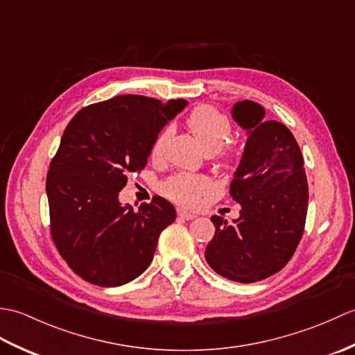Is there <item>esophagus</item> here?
Wrapping results in <instances>:
<instances>
[{"label": "esophagus", "mask_w": 355, "mask_h": 355, "mask_svg": "<svg viewBox=\"0 0 355 355\" xmlns=\"http://www.w3.org/2000/svg\"><path fill=\"white\" fill-rule=\"evenodd\" d=\"M178 216L183 218V220L189 221V220H193V218L197 216V215L192 214V212H187V210H184V209H178Z\"/></svg>", "instance_id": "esophagus-1"}]
</instances>
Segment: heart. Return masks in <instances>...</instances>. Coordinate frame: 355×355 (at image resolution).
Masks as SVG:
<instances>
[{"mask_svg":"<svg viewBox=\"0 0 355 355\" xmlns=\"http://www.w3.org/2000/svg\"><path fill=\"white\" fill-rule=\"evenodd\" d=\"M186 125L189 128L193 137L197 139L200 146L206 153H215L220 150L225 141L229 140L232 132V123L229 117L209 105H202L191 111V114L186 119ZM169 140V130H163L157 135V139L150 149V157L154 160L163 157L166 149V143ZM238 158V150L229 146L225 148L221 155L220 162L223 164H230ZM164 193L175 200L182 205H193L201 195H205L209 189L207 178L195 173H178L164 183Z\"/></svg>","mask_w":355,"mask_h":355,"instance_id":"heart-1","label":"heart"}]
</instances>
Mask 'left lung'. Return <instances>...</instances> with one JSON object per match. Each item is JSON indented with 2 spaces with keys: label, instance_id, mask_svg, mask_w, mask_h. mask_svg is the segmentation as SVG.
Instances as JSON below:
<instances>
[{
  "label": "left lung",
  "instance_id": "obj_1",
  "mask_svg": "<svg viewBox=\"0 0 355 355\" xmlns=\"http://www.w3.org/2000/svg\"><path fill=\"white\" fill-rule=\"evenodd\" d=\"M232 116L248 135L230 183L239 218L233 224L210 218L215 236L205 258L220 276L252 284L282 270L296 252L305 229L308 183L302 153L288 128L263 119L266 110L252 101L236 102Z\"/></svg>",
  "mask_w": 355,
  "mask_h": 355
}]
</instances>
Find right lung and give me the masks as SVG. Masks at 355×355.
I'll return each instance as SVG.
<instances>
[{
  "label": "right lung",
  "instance_id": "1",
  "mask_svg": "<svg viewBox=\"0 0 355 355\" xmlns=\"http://www.w3.org/2000/svg\"><path fill=\"white\" fill-rule=\"evenodd\" d=\"M186 105L123 94L88 105L67 125L45 189L53 243L84 281L119 286L149 267L175 207L157 195L132 209L120 205L119 192L130 173L145 168L158 132Z\"/></svg>",
  "mask_w": 355,
  "mask_h": 355
}]
</instances>
